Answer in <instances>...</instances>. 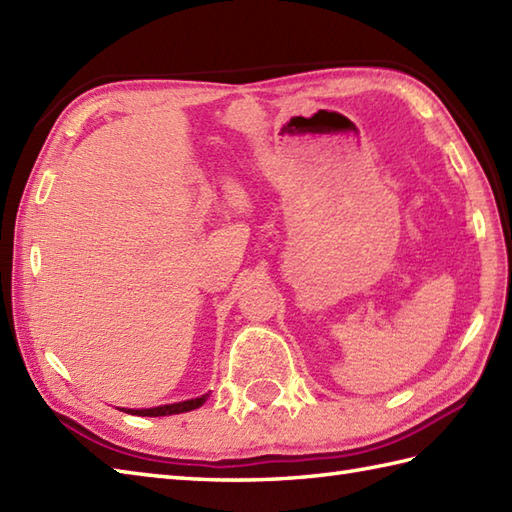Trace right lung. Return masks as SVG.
I'll use <instances>...</instances> for the list:
<instances>
[{
  "label": "right lung",
  "mask_w": 512,
  "mask_h": 512,
  "mask_svg": "<svg viewBox=\"0 0 512 512\" xmlns=\"http://www.w3.org/2000/svg\"><path fill=\"white\" fill-rule=\"evenodd\" d=\"M209 394H204L200 398H191V400H182V402H173V405H160V407H151V409H121L125 413H132V416H147V418H158V416H173V413H184V411H193L202 407Z\"/></svg>",
  "instance_id": "obj_1"
}]
</instances>
